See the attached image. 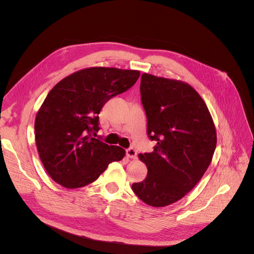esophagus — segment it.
I'll list each match as a JSON object with an SVG mask.
<instances>
[{
  "mask_svg": "<svg viewBox=\"0 0 254 254\" xmlns=\"http://www.w3.org/2000/svg\"><path fill=\"white\" fill-rule=\"evenodd\" d=\"M126 155H127V157H128V158L135 159V158H136V155H137V152H136V150H135L134 148L130 147V148L126 149Z\"/></svg>",
  "mask_w": 254,
  "mask_h": 254,
  "instance_id": "1",
  "label": "esophagus"
}]
</instances>
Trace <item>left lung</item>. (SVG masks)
Returning <instances> with one entry per match:
<instances>
[{
  "label": "left lung",
  "instance_id": "obj_1",
  "mask_svg": "<svg viewBox=\"0 0 254 254\" xmlns=\"http://www.w3.org/2000/svg\"><path fill=\"white\" fill-rule=\"evenodd\" d=\"M140 90L147 135L156 145L139 155L148 173L132 190L146 204L162 207L178 201L202 178L216 148V130L190 84L145 73Z\"/></svg>",
  "mask_w": 254,
  "mask_h": 254
}]
</instances>
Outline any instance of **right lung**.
Returning a JSON list of instances; mask_svg holds the SVG:
<instances>
[{
	"mask_svg": "<svg viewBox=\"0 0 254 254\" xmlns=\"http://www.w3.org/2000/svg\"><path fill=\"white\" fill-rule=\"evenodd\" d=\"M140 72L115 67H88L59 81L45 97L35 120V139L51 178L66 189L95 181L125 150L92 133L99 130L98 114L113 96L131 88Z\"/></svg>",
	"mask_w": 254,
	"mask_h": 254,
	"instance_id": "right-lung-1",
	"label": "right lung"
}]
</instances>
